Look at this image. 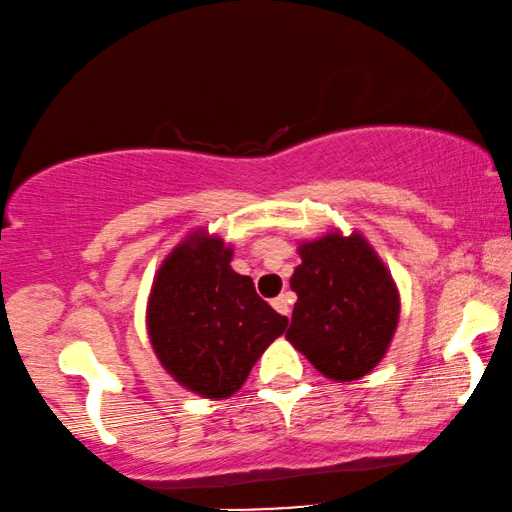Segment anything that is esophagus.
Segmentation results:
<instances>
[{
  "label": "esophagus",
  "mask_w": 512,
  "mask_h": 512,
  "mask_svg": "<svg viewBox=\"0 0 512 512\" xmlns=\"http://www.w3.org/2000/svg\"><path fill=\"white\" fill-rule=\"evenodd\" d=\"M290 304H293V300H290V295H278V297H274V300H271V307L276 309L278 314H283V316H288L290 314Z\"/></svg>",
  "instance_id": "obj_1"
}]
</instances>
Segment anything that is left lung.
<instances>
[{
	"mask_svg": "<svg viewBox=\"0 0 512 512\" xmlns=\"http://www.w3.org/2000/svg\"><path fill=\"white\" fill-rule=\"evenodd\" d=\"M302 262L286 338L316 371L349 383L383 359L399 319L392 276L361 236L328 234L300 245Z\"/></svg>",
	"mask_w": 512,
	"mask_h": 512,
	"instance_id": "obj_1",
	"label": "left lung"
}]
</instances>
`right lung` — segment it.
Segmentation results:
<instances>
[{
	"mask_svg": "<svg viewBox=\"0 0 512 512\" xmlns=\"http://www.w3.org/2000/svg\"><path fill=\"white\" fill-rule=\"evenodd\" d=\"M229 262L222 238L191 236L163 262L148 302V335L160 364L210 399L231 397L288 326Z\"/></svg>",
	"mask_w": 512,
	"mask_h": 512,
	"instance_id": "obj_1",
	"label": "right lung"
}]
</instances>
